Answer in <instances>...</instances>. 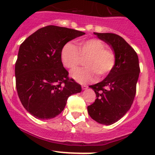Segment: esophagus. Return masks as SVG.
<instances>
[{"mask_svg": "<svg viewBox=\"0 0 155 155\" xmlns=\"http://www.w3.org/2000/svg\"><path fill=\"white\" fill-rule=\"evenodd\" d=\"M81 87L83 90H86L87 88V85H82Z\"/></svg>", "mask_w": 155, "mask_h": 155, "instance_id": "1", "label": "esophagus"}]
</instances>
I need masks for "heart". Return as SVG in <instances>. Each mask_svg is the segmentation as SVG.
I'll use <instances>...</instances> for the list:
<instances>
[{
	"label": "heart",
	"instance_id": "obj_1",
	"mask_svg": "<svg viewBox=\"0 0 155 155\" xmlns=\"http://www.w3.org/2000/svg\"><path fill=\"white\" fill-rule=\"evenodd\" d=\"M82 58H87L84 65L87 68L72 71L71 78L80 84H88L99 77H105L112 71L116 64L114 52L106 48L105 42L98 39H90L78 42V47L71 42L62 48L61 60L63 65L69 70L78 68Z\"/></svg>",
	"mask_w": 155,
	"mask_h": 155
}]
</instances>
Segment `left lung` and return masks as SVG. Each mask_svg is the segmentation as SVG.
Instances as JSON below:
<instances>
[{
	"label": "left lung",
	"mask_w": 155,
	"mask_h": 155,
	"mask_svg": "<svg viewBox=\"0 0 155 155\" xmlns=\"http://www.w3.org/2000/svg\"><path fill=\"white\" fill-rule=\"evenodd\" d=\"M94 34L113 50L116 64L104 80L89 86L97 98L87 106V112L98 124L111 125L120 120L133 104L140 74L139 60L135 50L120 35Z\"/></svg>",
	"instance_id": "1"
}]
</instances>
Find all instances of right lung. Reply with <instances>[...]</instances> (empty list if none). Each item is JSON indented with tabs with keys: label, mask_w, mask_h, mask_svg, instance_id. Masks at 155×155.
Segmentation results:
<instances>
[{
	"label": "right lung",
	"mask_w": 155,
	"mask_h": 155,
	"mask_svg": "<svg viewBox=\"0 0 155 155\" xmlns=\"http://www.w3.org/2000/svg\"><path fill=\"white\" fill-rule=\"evenodd\" d=\"M84 34L48 25L31 34L19 47L16 88L25 109L36 119L56 117L65 108L68 97L81 91V86L68 78L61 53L67 42Z\"/></svg>",
	"instance_id": "right-lung-1"
}]
</instances>
